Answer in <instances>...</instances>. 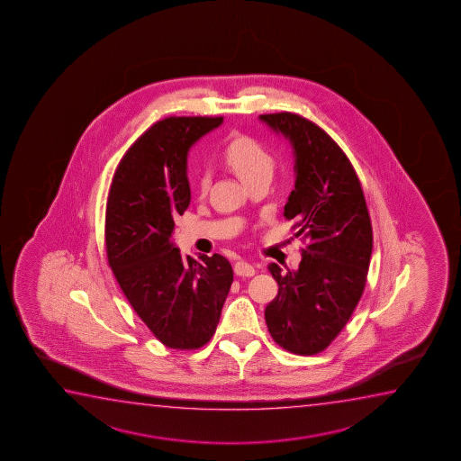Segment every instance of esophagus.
I'll use <instances>...</instances> for the list:
<instances>
[{"label": "esophagus", "mask_w": 461, "mask_h": 461, "mask_svg": "<svg viewBox=\"0 0 461 461\" xmlns=\"http://www.w3.org/2000/svg\"><path fill=\"white\" fill-rule=\"evenodd\" d=\"M255 267L252 265H249L246 261H238L234 265V274L240 276V277H253L255 276Z\"/></svg>", "instance_id": "esophagus-1"}]
</instances>
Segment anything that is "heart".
Listing matches in <instances>:
<instances>
[{
    "mask_svg": "<svg viewBox=\"0 0 461 461\" xmlns=\"http://www.w3.org/2000/svg\"><path fill=\"white\" fill-rule=\"evenodd\" d=\"M223 160L231 170L240 177V181L249 184L259 177H271L274 170V158L258 141L249 137H236L228 143L223 151ZM208 173L198 177V189H208Z\"/></svg>",
    "mask_w": 461,
    "mask_h": 461,
    "instance_id": "1",
    "label": "heart"
}]
</instances>
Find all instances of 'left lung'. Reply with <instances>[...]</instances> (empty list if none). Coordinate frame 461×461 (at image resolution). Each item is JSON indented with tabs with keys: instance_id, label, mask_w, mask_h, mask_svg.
Returning a JSON list of instances; mask_svg holds the SVG:
<instances>
[{
	"instance_id": "left-lung-1",
	"label": "left lung",
	"mask_w": 461,
	"mask_h": 461,
	"mask_svg": "<svg viewBox=\"0 0 461 461\" xmlns=\"http://www.w3.org/2000/svg\"><path fill=\"white\" fill-rule=\"evenodd\" d=\"M259 120L290 140L296 181L285 204L307 242L297 271L269 265L278 294L265 310L274 341L290 353H321L340 334L366 288L373 231L366 196L340 146L290 112Z\"/></svg>"
}]
</instances>
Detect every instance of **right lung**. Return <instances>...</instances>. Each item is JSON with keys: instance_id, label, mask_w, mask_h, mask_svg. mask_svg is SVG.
Returning a JSON list of instances; mask_svg holds the SVG:
<instances>
[{"instance_id": "1", "label": "right lung", "mask_w": 461, "mask_h": 461, "mask_svg": "<svg viewBox=\"0 0 461 461\" xmlns=\"http://www.w3.org/2000/svg\"><path fill=\"white\" fill-rule=\"evenodd\" d=\"M221 116H170L149 127L114 171L108 192V265L135 313L173 349H196L214 335L233 267L225 257L183 258L171 240L190 204V146Z\"/></svg>"}]
</instances>
